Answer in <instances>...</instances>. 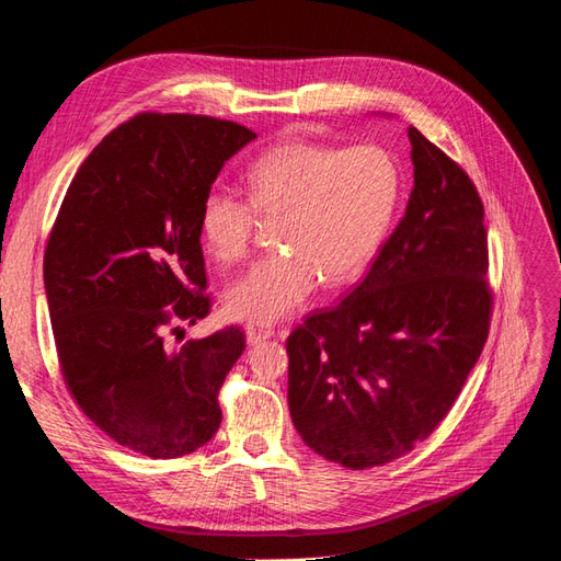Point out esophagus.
Here are the masks:
<instances>
[{"mask_svg":"<svg viewBox=\"0 0 561 561\" xmlns=\"http://www.w3.org/2000/svg\"><path fill=\"white\" fill-rule=\"evenodd\" d=\"M247 336H249V343H261L265 339H272L275 336V329H272L270 324H261V322H249L247 324Z\"/></svg>","mask_w":561,"mask_h":561,"instance_id":"1","label":"esophagus"}]
</instances>
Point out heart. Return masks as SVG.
<instances>
[{"label":"heart","mask_w":561,"mask_h":561,"mask_svg":"<svg viewBox=\"0 0 561 561\" xmlns=\"http://www.w3.org/2000/svg\"><path fill=\"white\" fill-rule=\"evenodd\" d=\"M403 168L383 147L294 139L261 153L247 170V198L213 186L201 198L198 234L220 265L249 255L261 220L279 251L229 286L227 310L277 322L314 286L360 279L389 237L403 198Z\"/></svg>","instance_id":"b5f03b06"}]
</instances>
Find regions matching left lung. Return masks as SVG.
<instances>
[{
  "mask_svg": "<svg viewBox=\"0 0 561 561\" xmlns=\"http://www.w3.org/2000/svg\"><path fill=\"white\" fill-rule=\"evenodd\" d=\"M405 218L351 296L286 339L289 410L329 462L408 455L450 412L493 318L483 201L465 168L410 127Z\"/></svg>",
  "mask_w": 561,
  "mask_h": 561,
  "instance_id": "obj_1",
  "label": "left lung"
}]
</instances>
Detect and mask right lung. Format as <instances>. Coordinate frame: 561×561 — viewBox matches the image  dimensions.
<instances>
[{
	"label": "right lung",
	"mask_w": 561,
	"mask_h": 561,
	"mask_svg": "<svg viewBox=\"0 0 561 561\" xmlns=\"http://www.w3.org/2000/svg\"><path fill=\"white\" fill-rule=\"evenodd\" d=\"M251 139L232 121L137 113L84 158L54 220L45 286L64 383L127 450L184 457L222 422L247 334L232 324L180 348L165 334L208 318L198 206Z\"/></svg>",
	"instance_id": "1"
}]
</instances>
